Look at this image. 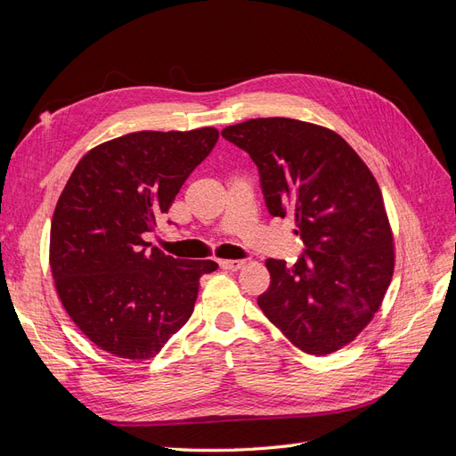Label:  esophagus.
I'll return each mask as SVG.
<instances>
[{
  "mask_svg": "<svg viewBox=\"0 0 456 456\" xmlns=\"http://www.w3.org/2000/svg\"><path fill=\"white\" fill-rule=\"evenodd\" d=\"M218 265L224 270H240L243 266V260H220Z\"/></svg>",
  "mask_w": 456,
  "mask_h": 456,
  "instance_id": "1",
  "label": "esophagus"
}]
</instances>
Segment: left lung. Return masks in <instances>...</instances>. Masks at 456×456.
I'll list each match as a JSON object with an SVG mask.
<instances>
[{
  "instance_id": "obj_1",
  "label": "left lung",
  "mask_w": 456,
  "mask_h": 456,
  "mask_svg": "<svg viewBox=\"0 0 456 456\" xmlns=\"http://www.w3.org/2000/svg\"><path fill=\"white\" fill-rule=\"evenodd\" d=\"M223 136L258 167L268 213L297 218L305 243L293 266L268 258L258 297L268 320L297 348L325 355L372 320L394 273V245L380 188L337 133L291 118H258Z\"/></svg>"
}]
</instances>
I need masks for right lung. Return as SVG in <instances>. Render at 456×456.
<instances>
[{
  "mask_svg": "<svg viewBox=\"0 0 456 456\" xmlns=\"http://www.w3.org/2000/svg\"><path fill=\"white\" fill-rule=\"evenodd\" d=\"M218 131H141L93 148L54 207L49 262L72 322L96 346L148 360L194 312L213 260H183L144 241Z\"/></svg>",
  "mask_w": 456,
  "mask_h": 456,
  "instance_id": "right-lung-1",
  "label": "right lung"
}]
</instances>
